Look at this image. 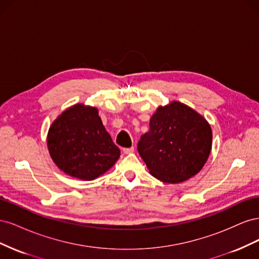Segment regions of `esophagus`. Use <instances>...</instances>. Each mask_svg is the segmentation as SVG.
I'll use <instances>...</instances> for the list:
<instances>
[{
	"label": "esophagus",
	"instance_id": "34e87169",
	"mask_svg": "<svg viewBox=\"0 0 259 259\" xmlns=\"http://www.w3.org/2000/svg\"><path fill=\"white\" fill-rule=\"evenodd\" d=\"M123 152H124L125 154L133 153V152H134V147H131V148H123Z\"/></svg>",
	"mask_w": 259,
	"mask_h": 259
}]
</instances>
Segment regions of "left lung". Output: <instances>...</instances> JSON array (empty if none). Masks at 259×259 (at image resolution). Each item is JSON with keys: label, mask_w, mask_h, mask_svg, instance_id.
<instances>
[{"label": "left lung", "mask_w": 259, "mask_h": 259, "mask_svg": "<svg viewBox=\"0 0 259 259\" xmlns=\"http://www.w3.org/2000/svg\"><path fill=\"white\" fill-rule=\"evenodd\" d=\"M140 137L138 152L150 174L167 184L197 175L211 150V128L193 109L178 101L159 107Z\"/></svg>", "instance_id": "8db88e82"}]
</instances>
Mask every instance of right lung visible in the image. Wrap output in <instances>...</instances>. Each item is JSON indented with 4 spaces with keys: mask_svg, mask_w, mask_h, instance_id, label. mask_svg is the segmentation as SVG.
Instances as JSON below:
<instances>
[{
    "mask_svg": "<svg viewBox=\"0 0 259 259\" xmlns=\"http://www.w3.org/2000/svg\"><path fill=\"white\" fill-rule=\"evenodd\" d=\"M55 164L69 176L93 180L111 168L120 149L106 131L95 107L74 105L55 120L48 134Z\"/></svg>",
    "mask_w": 259,
    "mask_h": 259,
    "instance_id": "1",
    "label": "right lung"
}]
</instances>
